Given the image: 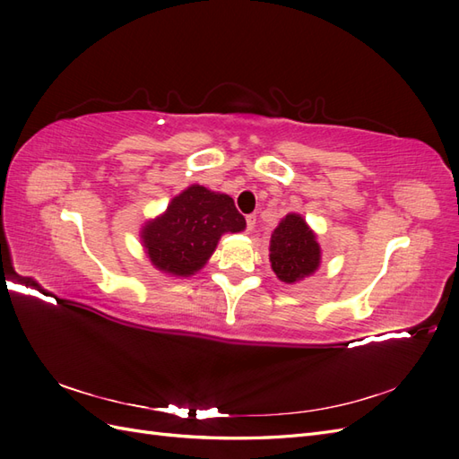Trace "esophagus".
Instances as JSON below:
<instances>
[{
  "mask_svg": "<svg viewBox=\"0 0 459 459\" xmlns=\"http://www.w3.org/2000/svg\"><path fill=\"white\" fill-rule=\"evenodd\" d=\"M255 224H256V216H255V214H248V216H247V230L251 231V230L255 228Z\"/></svg>",
  "mask_w": 459,
  "mask_h": 459,
  "instance_id": "esophagus-1",
  "label": "esophagus"
}]
</instances>
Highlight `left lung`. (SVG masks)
I'll list each match as a JSON object with an SVG mask.
<instances>
[{"mask_svg":"<svg viewBox=\"0 0 459 459\" xmlns=\"http://www.w3.org/2000/svg\"><path fill=\"white\" fill-rule=\"evenodd\" d=\"M319 245L314 231L299 214H287L272 233V270L285 283H297L319 266Z\"/></svg>","mask_w":459,"mask_h":459,"instance_id":"obj_1","label":"left lung"}]
</instances>
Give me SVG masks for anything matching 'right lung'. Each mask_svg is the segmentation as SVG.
Here are the masks:
<instances>
[{"mask_svg": "<svg viewBox=\"0 0 459 459\" xmlns=\"http://www.w3.org/2000/svg\"><path fill=\"white\" fill-rule=\"evenodd\" d=\"M245 226L230 195L191 186L172 199L160 218L149 221L142 239L159 270L187 277L211 258L221 233H238Z\"/></svg>", "mask_w": 459, "mask_h": 459, "instance_id": "add662e5", "label": "right lung"}]
</instances>
